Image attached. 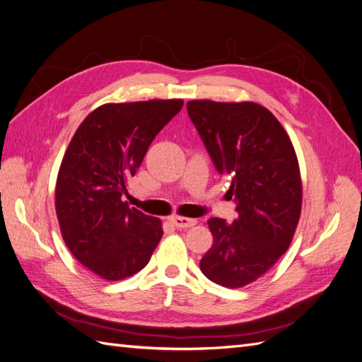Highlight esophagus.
Returning <instances> with one entry per match:
<instances>
[{"mask_svg": "<svg viewBox=\"0 0 362 362\" xmlns=\"http://www.w3.org/2000/svg\"><path fill=\"white\" fill-rule=\"evenodd\" d=\"M170 222L173 223L175 228L178 229H185V228H192L196 225L194 218H189V217H181V216H173L170 217Z\"/></svg>", "mask_w": 362, "mask_h": 362, "instance_id": "esophagus-1", "label": "esophagus"}]
</instances>
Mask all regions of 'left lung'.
I'll return each instance as SVG.
<instances>
[{"instance_id":"8db88e82","label":"left lung","mask_w":362,"mask_h":362,"mask_svg":"<svg viewBox=\"0 0 362 362\" xmlns=\"http://www.w3.org/2000/svg\"><path fill=\"white\" fill-rule=\"evenodd\" d=\"M187 113L216 170L231 180L233 223L213 217V245L199 266L226 288L264 275L291 243L302 208L298 157L286 129L255 103L190 101Z\"/></svg>"}]
</instances>
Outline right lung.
<instances>
[{
  "mask_svg": "<svg viewBox=\"0 0 362 362\" xmlns=\"http://www.w3.org/2000/svg\"><path fill=\"white\" fill-rule=\"evenodd\" d=\"M182 105V100L105 104L71 140L57 177L56 211L64 243L98 276L134 275L160 242L161 222L129 208L124 196L152 140Z\"/></svg>",
  "mask_w": 362,
  "mask_h": 362,
  "instance_id": "obj_1",
  "label": "right lung"
}]
</instances>
